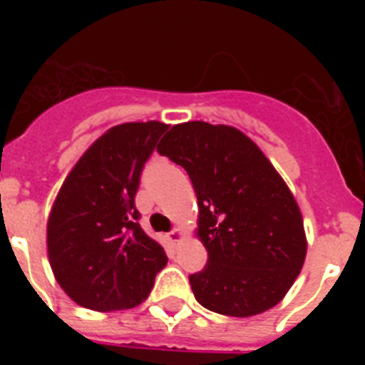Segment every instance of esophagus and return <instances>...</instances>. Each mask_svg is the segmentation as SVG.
<instances>
[{"mask_svg": "<svg viewBox=\"0 0 365 365\" xmlns=\"http://www.w3.org/2000/svg\"><path fill=\"white\" fill-rule=\"evenodd\" d=\"M182 237H185V232L180 230V228H175V230L168 234V240L172 241V243H179V241H182Z\"/></svg>", "mask_w": 365, "mask_h": 365, "instance_id": "1", "label": "esophagus"}]
</instances>
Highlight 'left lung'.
I'll list each match as a JSON object with an SVG mask.
<instances>
[{"mask_svg":"<svg viewBox=\"0 0 365 365\" xmlns=\"http://www.w3.org/2000/svg\"><path fill=\"white\" fill-rule=\"evenodd\" d=\"M159 153L182 166L197 195V237L208 263L190 276L195 299L235 318L278 305L307 254L294 195L265 153L232 125H173Z\"/></svg>","mask_w":365,"mask_h":365,"instance_id":"8db88e82","label":"left lung"}]
</instances>
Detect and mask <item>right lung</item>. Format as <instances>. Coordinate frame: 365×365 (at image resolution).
Here are the masks:
<instances>
[{
    "instance_id": "add662e5",
    "label": "right lung",
    "mask_w": 365,
    "mask_h": 365,
    "mask_svg": "<svg viewBox=\"0 0 365 365\" xmlns=\"http://www.w3.org/2000/svg\"><path fill=\"white\" fill-rule=\"evenodd\" d=\"M168 125L125 122L98 137L63 180L47 221V254L67 296L98 312L150 296L166 252L138 225L135 193Z\"/></svg>"
}]
</instances>
